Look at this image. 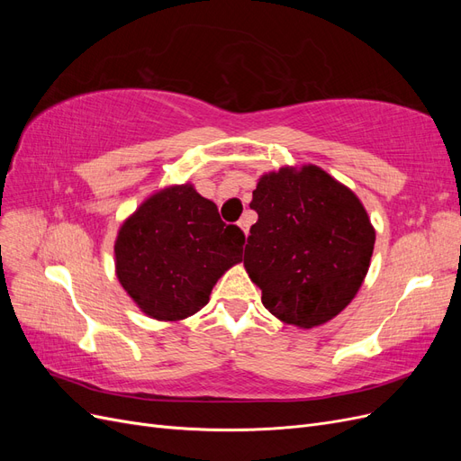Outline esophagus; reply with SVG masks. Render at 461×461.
Segmentation results:
<instances>
[{"label":"esophagus","instance_id":"obj_1","mask_svg":"<svg viewBox=\"0 0 461 461\" xmlns=\"http://www.w3.org/2000/svg\"><path fill=\"white\" fill-rule=\"evenodd\" d=\"M249 225H252V217H249L248 213L239 221V227L244 230V234L248 236V232H249Z\"/></svg>","mask_w":461,"mask_h":461}]
</instances>
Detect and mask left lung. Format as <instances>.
Masks as SVG:
<instances>
[{"label":"left lung","instance_id":"8db88e82","mask_svg":"<svg viewBox=\"0 0 461 461\" xmlns=\"http://www.w3.org/2000/svg\"><path fill=\"white\" fill-rule=\"evenodd\" d=\"M249 207L244 267L265 310L312 329L354 300L369 269L375 229L356 194L315 165L263 175Z\"/></svg>","mask_w":461,"mask_h":461}]
</instances>
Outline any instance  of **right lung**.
<instances>
[{
	"instance_id": "1",
	"label": "right lung",
	"mask_w": 461,
	"mask_h": 461,
	"mask_svg": "<svg viewBox=\"0 0 461 461\" xmlns=\"http://www.w3.org/2000/svg\"><path fill=\"white\" fill-rule=\"evenodd\" d=\"M244 232L192 185L149 196L115 240L121 286L148 317L180 321L200 312L215 283L242 261Z\"/></svg>"
}]
</instances>
